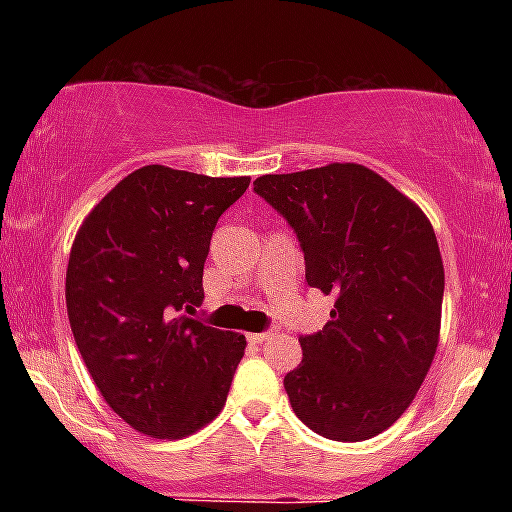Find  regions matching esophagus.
<instances>
[{"label": "esophagus", "mask_w": 512, "mask_h": 512, "mask_svg": "<svg viewBox=\"0 0 512 512\" xmlns=\"http://www.w3.org/2000/svg\"><path fill=\"white\" fill-rule=\"evenodd\" d=\"M272 337V332H252V334H248V339L252 344H262V342H267V339Z\"/></svg>", "instance_id": "34e87169"}]
</instances>
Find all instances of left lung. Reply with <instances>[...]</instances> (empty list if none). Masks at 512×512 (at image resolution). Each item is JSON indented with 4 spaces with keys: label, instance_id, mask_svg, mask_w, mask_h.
Returning <instances> with one entry per match:
<instances>
[{
    "label": "left lung",
    "instance_id": "left-lung-1",
    "mask_svg": "<svg viewBox=\"0 0 512 512\" xmlns=\"http://www.w3.org/2000/svg\"><path fill=\"white\" fill-rule=\"evenodd\" d=\"M255 192L286 216L305 279L334 298L325 330L301 337L284 387L305 426L339 443L390 428L436 358L445 272L428 216L361 163L260 175Z\"/></svg>",
    "mask_w": 512,
    "mask_h": 512
}]
</instances>
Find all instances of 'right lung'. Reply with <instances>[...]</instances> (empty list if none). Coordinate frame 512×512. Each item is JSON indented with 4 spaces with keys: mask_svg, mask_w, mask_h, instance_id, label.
<instances>
[{
    "mask_svg": "<svg viewBox=\"0 0 512 512\" xmlns=\"http://www.w3.org/2000/svg\"><path fill=\"white\" fill-rule=\"evenodd\" d=\"M248 185L144 166L76 231L64 281L74 342L108 407L144 436H192L226 404L248 342L182 310L202 303L211 233Z\"/></svg>",
    "mask_w": 512,
    "mask_h": 512,
    "instance_id": "add662e5",
    "label": "right lung"
}]
</instances>
